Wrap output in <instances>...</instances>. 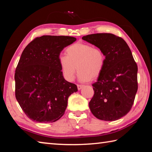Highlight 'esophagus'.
<instances>
[{
	"label": "esophagus",
	"instance_id": "1",
	"mask_svg": "<svg viewBox=\"0 0 152 152\" xmlns=\"http://www.w3.org/2000/svg\"><path fill=\"white\" fill-rule=\"evenodd\" d=\"M83 86H84L83 85H80V84H78V85H77V87H78V89L79 90V91L80 90H81Z\"/></svg>",
	"mask_w": 152,
	"mask_h": 152
}]
</instances>
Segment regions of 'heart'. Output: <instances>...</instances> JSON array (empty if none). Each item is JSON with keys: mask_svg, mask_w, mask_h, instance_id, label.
Masks as SVG:
<instances>
[{"mask_svg": "<svg viewBox=\"0 0 152 152\" xmlns=\"http://www.w3.org/2000/svg\"><path fill=\"white\" fill-rule=\"evenodd\" d=\"M66 55L58 58L61 71L67 81L72 82L77 69L78 79L88 82L96 78L103 70L105 56L101 49L88 43H76L66 49Z\"/></svg>", "mask_w": 152, "mask_h": 152, "instance_id": "b5f03b06", "label": "heart"}]
</instances>
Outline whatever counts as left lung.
Segmentation results:
<instances>
[{"label":"left lung","mask_w":152,"mask_h":152,"mask_svg":"<svg viewBox=\"0 0 152 152\" xmlns=\"http://www.w3.org/2000/svg\"><path fill=\"white\" fill-rule=\"evenodd\" d=\"M82 39L103 51L105 64L97 81L89 108L97 119L112 121L132 109L137 91V66L127 43L111 33H96Z\"/></svg>","instance_id":"8db88e82"}]
</instances>
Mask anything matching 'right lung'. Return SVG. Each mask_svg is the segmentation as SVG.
I'll return each mask as SVG.
<instances>
[{
  "label": "right lung",
  "instance_id": "right-lung-1",
  "mask_svg": "<svg viewBox=\"0 0 152 152\" xmlns=\"http://www.w3.org/2000/svg\"><path fill=\"white\" fill-rule=\"evenodd\" d=\"M76 38L43 35L24 49L15 74V96L25 115L33 121L53 123L63 116L68 99L78 91L66 81L58 58Z\"/></svg>",
  "mask_w": 152,
  "mask_h": 152
}]
</instances>
